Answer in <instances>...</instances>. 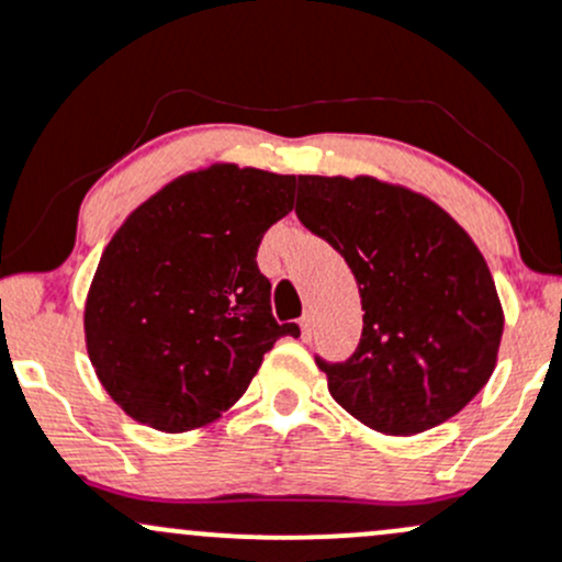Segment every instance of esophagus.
Returning a JSON list of instances; mask_svg holds the SVG:
<instances>
[{"label":"esophagus","instance_id":"34e87169","mask_svg":"<svg viewBox=\"0 0 562 562\" xmlns=\"http://www.w3.org/2000/svg\"><path fill=\"white\" fill-rule=\"evenodd\" d=\"M299 326H301V339L310 341V339H312V317L304 315V317H301V321H299Z\"/></svg>","mask_w":562,"mask_h":562}]
</instances>
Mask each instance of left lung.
<instances>
[{"mask_svg":"<svg viewBox=\"0 0 562 562\" xmlns=\"http://www.w3.org/2000/svg\"><path fill=\"white\" fill-rule=\"evenodd\" d=\"M296 215L345 256L363 306L352 358H317L336 404L387 436L458 415L487 385L504 334L474 239L428 196L369 175H299Z\"/></svg>","mask_w":562,"mask_h":562,"instance_id":"obj_1","label":"left lung"}]
</instances>
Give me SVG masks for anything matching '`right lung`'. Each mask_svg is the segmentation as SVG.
<instances>
[{"mask_svg":"<svg viewBox=\"0 0 562 562\" xmlns=\"http://www.w3.org/2000/svg\"><path fill=\"white\" fill-rule=\"evenodd\" d=\"M296 177L212 164L145 199L112 234L88 288L86 347L132 420L161 434L215 423L296 323L271 315L256 256L293 210Z\"/></svg>","mask_w":562,"mask_h":562,"instance_id":"1","label":"right lung"}]
</instances>
